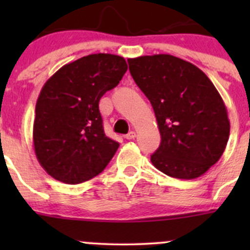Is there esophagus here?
Returning <instances> with one entry per match:
<instances>
[{
    "mask_svg": "<svg viewBox=\"0 0 250 250\" xmlns=\"http://www.w3.org/2000/svg\"><path fill=\"white\" fill-rule=\"evenodd\" d=\"M125 139H128V140L134 139V138H135V132H133V130H132V132H129V133H128V134H125Z\"/></svg>",
    "mask_w": 250,
    "mask_h": 250,
    "instance_id": "esophagus-1",
    "label": "esophagus"
}]
</instances>
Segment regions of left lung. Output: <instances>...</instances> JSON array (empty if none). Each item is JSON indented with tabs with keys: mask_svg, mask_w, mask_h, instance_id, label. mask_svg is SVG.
Returning <instances> with one entry per match:
<instances>
[{
	"mask_svg": "<svg viewBox=\"0 0 250 250\" xmlns=\"http://www.w3.org/2000/svg\"><path fill=\"white\" fill-rule=\"evenodd\" d=\"M133 80L155 111L161 145L152 165L176 179H196L220 160L230 135L225 103L196 65L170 54L128 60Z\"/></svg>",
	"mask_w": 250,
	"mask_h": 250,
	"instance_id": "8db88e82",
	"label": "left lung"
}]
</instances>
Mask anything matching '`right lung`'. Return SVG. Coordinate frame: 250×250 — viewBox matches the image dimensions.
Masks as SVG:
<instances>
[{
    "instance_id": "right-lung-1",
    "label": "right lung",
    "mask_w": 250,
    "mask_h": 250,
    "mask_svg": "<svg viewBox=\"0 0 250 250\" xmlns=\"http://www.w3.org/2000/svg\"><path fill=\"white\" fill-rule=\"evenodd\" d=\"M127 69L125 58L98 53L64 65L44 83L32 139L40 165L55 180L84 183L109 165L120 144L105 135L99 100Z\"/></svg>"
}]
</instances>
